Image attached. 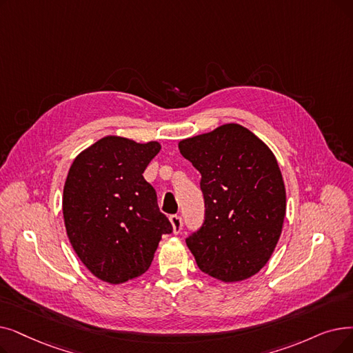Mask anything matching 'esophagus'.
I'll return each mask as SVG.
<instances>
[{"label":"esophagus","mask_w":353,"mask_h":353,"mask_svg":"<svg viewBox=\"0 0 353 353\" xmlns=\"http://www.w3.org/2000/svg\"><path fill=\"white\" fill-rule=\"evenodd\" d=\"M170 223L173 226V232L174 234H179L181 231L183 221H181V218L179 216V214H172V216H170Z\"/></svg>","instance_id":"34e87169"}]
</instances>
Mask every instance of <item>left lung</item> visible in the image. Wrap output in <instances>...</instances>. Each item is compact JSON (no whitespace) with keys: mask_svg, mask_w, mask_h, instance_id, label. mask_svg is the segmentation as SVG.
I'll return each instance as SVG.
<instances>
[{"mask_svg":"<svg viewBox=\"0 0 353 353\" xmlns=\"http://www.w3.org/2000/svg\"><path fill=\"white\" fill-rule=\"evenodd\" d=\"M179 150L202 174L205 221L186 238L197 267L223 283L252 277L283 231L285 188L277 159L239 124L181 140Z\"/></svg>","mask_w":353,"mask_h":353,"instance_id":"obj_1","label":"left lung"}]
</instances>
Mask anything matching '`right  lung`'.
Instances as JSON below:
<instances>
[{"label":"right lung","mask_w":353,"mask_h":353,"mask_svg":"<svg viewBox=\"0 0 353 353\" xmlns=\"http://www.w3.org/2000/svg\"><path fill=\"white\" fill-rule=\"evenodd\" d=\"M157 141L103 137L76 157L63 189V218L83 265L110 284L140 277L151 265L163 234L173 228L143 173Z\"/></svg>","instance_id":"1"}]
</instances>
